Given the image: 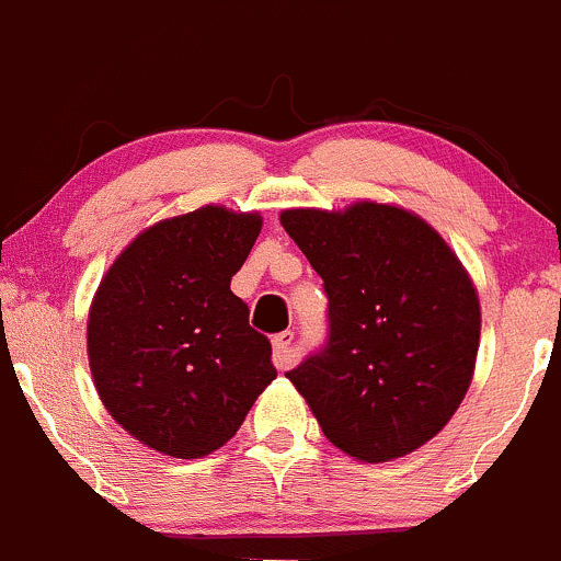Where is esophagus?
Wrapping results in <instances>:
<instances>
[{"mask_svg":"<svg viewBox=\"0 0 561 561\" xmlns=\"http://www.w3.org/2000/svg\"><path fill=\"white\" fill-rule=\"evenodd\" d=\"M296 333L293 330H282V333L274 335V365L279 370H287L293 363H296Z\"/></svg>","mask_w":561,"mask_h":561,"instance_id":"1","label":"esophagus"}]
</instances>
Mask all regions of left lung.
Segmentation results:
<instances>
[{"instance_id": "1", "label": "left lung", "mask_w": 561, "mask_h": 561, "mask_svg": "<svg viewBox=\"0 0 561 561\" xmlns=\"http://www.w3.org/2000/svg\"><path fill=\"white\" fill-rule=\"evenodd\" d=\"M279 220L328 296L325 344L287 379L350 457L387 462L420 449L473 379L481 311L462 263L398 206L287 209Z\"/></svg>"}]
</instances>
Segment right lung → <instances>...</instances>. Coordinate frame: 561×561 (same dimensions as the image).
<instances>
[{"label": "right lung", "mask_w": 561, "mask_h": 561, "mask_svg": "<svg viewBox=\"0 0 561 561\" xmlns=\"http://www.w3.org/2000/svg\"><path fill=\"white\" fill-rule=\"evenodd\" d=\"M261 215L202 206L156 222L112 263L88 320V359L112 420L150 449H220L271 381V341L231 293Z\"/></svg>", "instance_id": "right-lung-1"}]
</instances>
